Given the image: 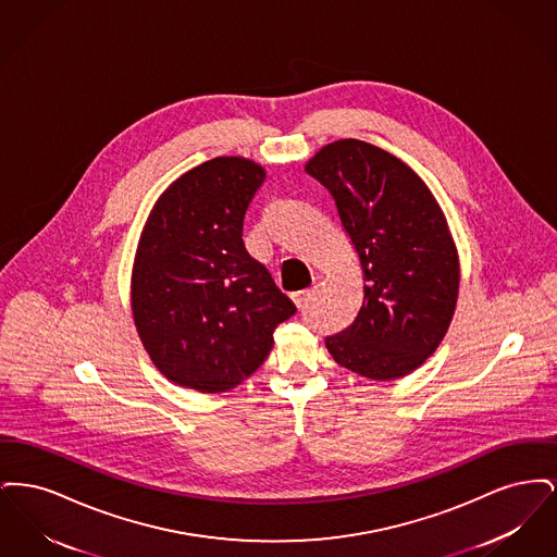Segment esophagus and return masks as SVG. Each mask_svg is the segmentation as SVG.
<instances>
[{
    "label": "esophagus",
    "instance_id": "esophagus-1",
    "mask_svg": "<svg viewBox=\"0 0 557 557\" xmlns=\"http://www.w3.org/2000/svg\"><path fill=\"white\" fill-rule=\"evenodd\" d=\"M309 296H311V290H298L292 294V300L296 302V307H302L309 300Z\"/></svg>",
    "mask_w": 557,
    "mask_h": 557
}]
</instances>
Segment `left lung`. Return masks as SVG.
Returning <instances> with one entry per match:
<instances>
[{
  "label": "left lung",
  "instance_id": "obj_1",
  "mask_svg": "<svg viewBox=\"0 0 557 557\" xmlns=\"http://www.w3.org/2000/svg\"><path fill=\"white\" fill-rule=\"evenodd\" d=\"M305 171L332 194L366 282L355 321L325 338L330 355L371 380L418 370L445 338L459 292L438 202L405 162L359 139L323 146Z\"/></svg>",
  "mask_w": 557,
  "mask_h": 557
}]
</instances>
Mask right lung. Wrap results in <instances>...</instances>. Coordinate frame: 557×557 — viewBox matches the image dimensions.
<instances>
[{
	"mask_svg": "<svg viewBox=\"0 0 557 557\" xmlns=\"http://www.w3.org/2000/svg\"><path fill=\"white\" fill-rule=\"evenodd\" d=\"M265 169L207 160L162 191L141 232L132 277L137 334L171 382L225 393L259 370L275 327L296 313L242 239Z\"/></svg>",
	"mask_w": 557,
	"mask_h": 557,
	"instance_id": "add662e5",
	"label": "right lung"
}]
</instances>
